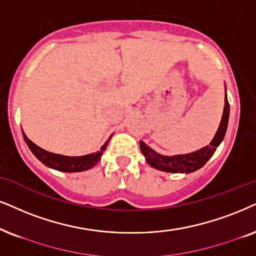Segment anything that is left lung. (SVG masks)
Returning <instances> with one entry per match:
<instances>
[{"label": "left lung", "mask_w": 256, "mask_h": 256, "mask_svg": "<svg viewBox=\"0 0 256 256\" xmlns=\"http://www.w3.org/2000/svg\"><path fill=\"white\" fill-rule=\"evenodd\" d=\"M229 102L227 98V90H226V98H224V108H223V114L221 122L216 132L215 137L212 138L210 145L200 148L195 152L188 154H177V156H163V154H157L156 151L152 150L151 148H148L143 140L139 142L140 145V150L143 152V154L146 158L148 163L151 166H154V169L166 171V172H186L190 174L194 171L198 170L200 168H202L206 162L209 160V158L214 154L216 151V148L221 144V142L224 138L226 131L228 128V120H229Z\"/></svg>", "instance_id": "obj_1"}]
</instances>
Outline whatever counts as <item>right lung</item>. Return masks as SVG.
I'll return each mask as SVG.
<instances>
[{
    "label": "right lung",
    "instance_id": "add662e5",
    "mask_svg": "<svg viewBox=\"0 0 256 256\" xmlns=\"http://www.w3.org/2000/svg\"><path fill=\"white\" fill-rule=\"evenodd\" d=\"M24 134V142L27 143L28 148H30V151L33 152L34 156L38 158V160L42 162L44 166L52 169H56L62 172H80V171L88 170L90 168H93L96 163L100 160V157L102 156V152L105 151L106 146H108L110 139L106 143L102 145L100 151L94 152V154H86V156H80V157H68V156H62V154H53V152H48L40 146H38L36 144H34L30 139H28L27 136Z\"/></svg>",
    "mask_w": 256,
    "mask_h": 256
}]
</instances>
